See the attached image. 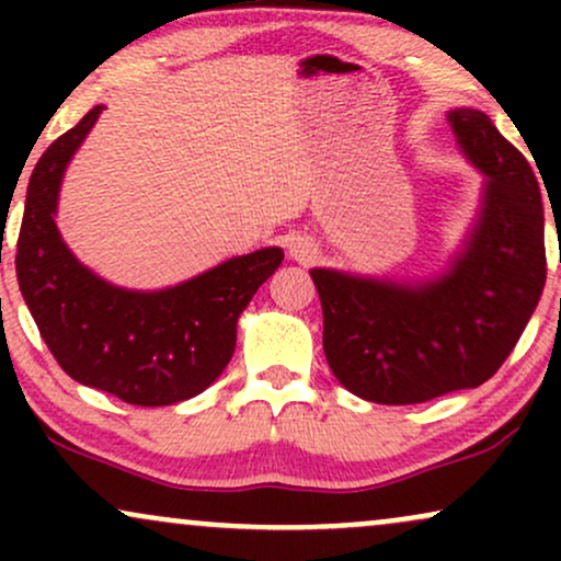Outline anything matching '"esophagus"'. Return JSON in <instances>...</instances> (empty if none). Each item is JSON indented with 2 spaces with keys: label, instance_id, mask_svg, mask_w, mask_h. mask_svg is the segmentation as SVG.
I'll return each instance as SVG.
<instances>
[{
  "label": "esophagus",
  "instance_id": "1",
  "mask_svg": "<svg viewBox=\"0 0 561 561\" xmlns=\"http://www.w3.org/2000/svg\"><path fill=\"white\" fill-rule=\"evenodd\" d=\"M287 248H289V255L300 263H308V261L317 259V244L308 240V237H300V234L293 237Z\"/></svg>",
  "mask_w": 561,
  "mask_h": 561
}]
</instances>
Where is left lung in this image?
Returning a JSON list of instances; mask_svg holds the SVG:
<instances>
[{
	"label": "left lung",
	"mask_w": 561,
	"mask_h": 561,
	"mask_svg": "<svg viewBox=\"0 0 561 561\" xmlns=\"http://www.w3.org/2000/svg\"><path fill=\"white\" fill-rule=\"evenodd\" d=\"M448 124L488 176L478 224L448 272L416 285L311 272L327 362L364 401L405 405L478 388L514 351L543 293V203L530 163L485 113L456 107Z\"/></svg>",
	"instance_id": "1"
}]
</instances>
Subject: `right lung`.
I'll use <instances>...</instances> for the list:
<instances>
[{
  "label": "right lung",
  "instance_id": "obj_1",
  "mask_svg": "<svg viewBox=\"0 0 561 561\" xmlns=\"http://www.w3.org/2000/svg\"><path fill=\"white\" fill-rule=\"evenodd\" d=\"M100 113V105L92 107L53 141L31 173L18 237V285L66 375L126 403L171 405L195 398L227 369L237 319L285 253L255 250L158 293L115 287L81 266L57 231V192Z\"/></svg>",
  "mask_w": 561,
  "mask_h": 561
}]
</instances>
